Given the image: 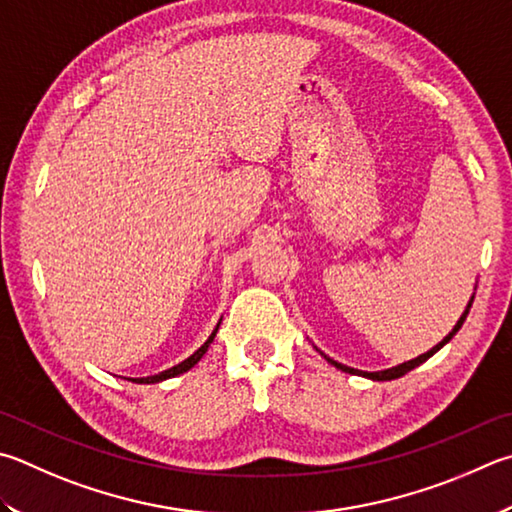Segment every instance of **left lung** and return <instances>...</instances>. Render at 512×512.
Wrapping results in <instances>:
<instances>
[{
  "label": "left lung",
  "mask_w": 512,
  "mask_h": 512,
  "mask_svg": "<svg viewBox=\"0 0 512 512\" xmlns=\"http://www.w3.org/2000/svg\"><path fill=\"white\" fill-rule=\"evenodd\" d=\"M477 288V286H475ZM472 300H475V293L470 295V300H468V306H466V311L461 313V318L457 320V324H454L452 327V331L448 333V336H445L439 345H434L430 351H425V353H421V356H416V358H412V360H407V362H401V365H396V367H389V369H380V371H362V369H353V367H347V365H342V362H338V360H333V358H329L327 353H322L320 351V356L329 362V365H333L336 369H340V371H345V374H353V376H362V378H369V380H394V378H401V376H405L407 371H412V369H416L418 365H423V362L427 360V358H432L436 351L439 349H443L445 345H448V342L457 336V331L463 327V322H466V318H468V313H470V306H472Z\"/></svg>",
  "instance_id": "8db88e82"
}]
</instances>
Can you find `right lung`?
Instances as JSON below:
<instances>
[{"label": "right lung", "instance_id": "right-lung-1", "mask_svg": "<svg viewBox=\"0 0 512 512\" xmlns=\"http://www.w3.org/2000/svg\"><path fill=\"white\" fill-rule=\"evenodd\" d=\"M219 324L221 322H217V327L212 329V333H210V338L203 342V345L192 353L190 358H185L183 362H179V365H174V367H170V369H165V371H161V374H154V376H145V378H127V380H132V383H138V385H154V383H163V380H167V378H174V376H181V374H185V371H190L194 365H197V362L203 358V353L208 351V347H210V342L215 340V336H217V331H219Z\"/></svg>", "mask_w": 512, "mask_h": 512}]
</instances>
